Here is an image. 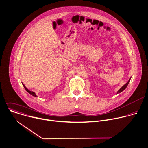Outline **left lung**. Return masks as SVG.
<instances>
[{
	"label": "left lung",
	"mask_w": 148,
	"mask_h": 148,
	"mask_svg": "<svg viewBox=\"0 0 148 148\" xmlns=\"http://www.w3.org/2000/svg\"><path fill=\"white\" fill-rule=\"evenodd\" d=\"M130 79H131V78L129 79V80L128 81V82L127 83H126L121 88H120V89L119 90V91H118L117 92V93H121V92H122L124 90H125V88L127 87V86H128V83H129V82H130Z\"/></svg>",
	"instance_id": "left-lung-1"
}]
</instances>
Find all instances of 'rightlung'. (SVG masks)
<instances>
[{"label":"right lung","instance_id":"right-lung-1","mask_svg":"<svg viewBox=\"0 0 148 148\" xmlns=\"http://www.w3.org/2000/svg\"><path fill=\"white\" fill-rule=\"evenodd\" d=\"M23 86H24V87L25 88V89L26 90V91L28 92V93H29V94L30 95H33V96H34V97H37V96H36V93H34V92H31V91H29V90H28L27 88V87L24 85V84H23Z\"/></svg>","mask_w":148,"mask_h":148}]
</instances>
